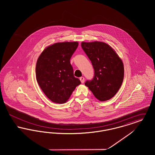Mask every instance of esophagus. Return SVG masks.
<instances>
[{"mask_svg":"<svg viewBox=\"0 0 155 155\" xmlns=\"http://www.w3.org/2000/svg\"><path fill=\"white\" fill-rule=\"evenodd\" d=\"M80 81H81V83H84V82H85V78L83 77H81L80 78Z\"/></svg>","mask_w":155,"mask_h":155,"instance_id":"obj_1","label":"esophagus"}]
</instances>
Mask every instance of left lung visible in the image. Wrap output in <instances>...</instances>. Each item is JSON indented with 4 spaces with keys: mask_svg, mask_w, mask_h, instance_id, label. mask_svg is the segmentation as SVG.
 <instances>
[{
    "mask_svg": "<svg viewBox=\"0 0 155 155\" xmlns=\"http://www.w3.org/2000/svg\"><path fill=\"white\" fill-rule=\"evenodd\" d=\"M81 47L91 61L94 76L85 85L100 101L114 96L124 79V65L117 53L109 45L102 42L81 43Z\"/></svg>",
    "mask_w": 155,
    "mask_h": 155,
    "instance_id": "8db88e82",
    "label": "left lung"
}]
</instances>
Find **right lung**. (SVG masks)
<instances>
[{"mask_svg": "<svg viewBox=\"0 0 155 155\" xmlns=\"http://www.w3.org/2000/svg\"><path fill=\"white\" fill-rule=\"evenodd\" d=\"M78 46L77 42L56 43L47 47L38 59L37 82L53 102L64 103L81 84L74 76L70 59Z\"/></svg>", "mask_w": 155, "mask_h": 155, "instance_id": "obj_1", "label": "right lung"}]
</instances>
